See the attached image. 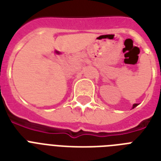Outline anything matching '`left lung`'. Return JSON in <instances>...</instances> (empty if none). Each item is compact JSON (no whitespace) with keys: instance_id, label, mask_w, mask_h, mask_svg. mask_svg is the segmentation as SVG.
I'll return each instance as SVG.
<instances>
[{"instance_id":"8db88e82","label":"left lung","mask_w":161,"mask_h":161,"mask_svg":"<svg viewBox=\"0 0 161 161\" xmlns=\"http://www.w3.org/2000/svg\"><path fill=\"white\" fill-rule=\"evenodd\" d=\"M138 105V103H135V104H134V105H133V108H135L136 107V106Z\"/></svg>"}]
</instances>
